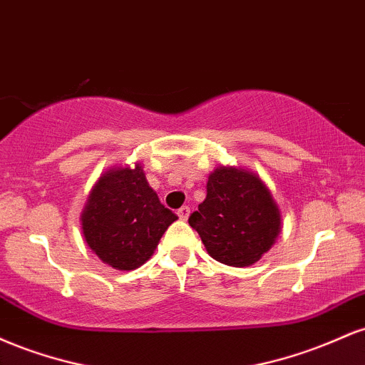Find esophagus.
<instances>
[{
    "mask_svg": "<svg viewBox=\"0 0 365 365\" xmlns=\"http://www.w3.org/2000/svg\"><path fill=\"white\" fill-rule=\"evenodd\" d=\"M177 215H178L180 220H183V221H185L187 217H188V215H190V207H188V206H183V207H180L178 211H177Z\"/></svg>",
    "mask_w": 365,
    "mask_h": 365,
    "instance_id": "1",
    "label": "esophagus"
}]
</instances>
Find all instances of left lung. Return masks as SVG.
<instances>
[{
	"label": "left lung",
	"instance_id": "8db88e82",
	"mask_svg": "<svg viewBox=\"0 0 365 365\" xmlns=\"http://www.w3.org/2000/svg\"><path fill=\"white\" fill-rule=\"evenodd\" d=\"M207 195L188 217L207 254L228 266L257 262L282 228L279 209L257 175L217 168L209 175Z\"/></svg>",
	"mask_w": 365,
	"mask_h": 365
}]
</instances>
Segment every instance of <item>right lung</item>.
Here are the masks:
<instances>
[{"instance_id":"add662e5","label":"right lung","mask_w":365,"mask_h":365,"mask_svg":"<svg viewBox=\"0 0 365 365\" xmlns=\"http://www.w3.org/2000/svg\"><path fill=\"white\" fill-rule=\"evenodd\" d=\"M175 220L177 215L159 202L137 165L99 178L82 212V232L103 262L130 271L148 261Z\"/></svg>"}]
</instances>
